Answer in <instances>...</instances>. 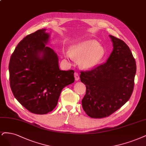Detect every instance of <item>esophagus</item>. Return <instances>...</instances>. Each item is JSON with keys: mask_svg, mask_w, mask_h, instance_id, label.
<instances>
[{"mask_svg": "<svg viewBox=\"0 0 146 146\" xmlns=\"http://www.w3.org/2000/svg\"><path fill=\"white\" fill-rule=\"evenodd\" d=\"M74 77H75V80H76V81H78V80H79L80 77H79V75L78 74L77 72H75L74 73Z\"/></svg>", "mask_w": 146, "mask_h": 146, "instance_id": "obj_1", "label": "esophagus"}]
</instances>
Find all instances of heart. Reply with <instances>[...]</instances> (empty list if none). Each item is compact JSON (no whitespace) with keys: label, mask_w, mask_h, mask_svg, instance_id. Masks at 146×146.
Returning <instances> with one entry per match:
<instances>
[{"label":"heart","mask_w":146,"mask_h":146,"mask_svg":"<svg viewBox=\"0 0 146 146\" xmlns=\"http://www.w3.org/2000/svg\"><path fill=\"white\" fill-rule=\"evenodd\" d=\"M104 54L103 46L94 39H86L74 43L71 46L70 50H64L66 57L69 59L80 58V66L84 69L95 67L101 62Z\"/></svg>","instance_id":"heart-1"}]
</instances>
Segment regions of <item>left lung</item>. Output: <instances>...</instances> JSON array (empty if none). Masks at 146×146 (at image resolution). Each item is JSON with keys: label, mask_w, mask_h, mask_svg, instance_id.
<instances>
[{"label": "left lung", "mask_w": 146, "mask_h": 146, "mask_svg": "<svg viewBox=\"0 0 146 146\" xmlns=\"http://www.w3.org/2000/svg\"><path fill=\"white\" fill-rule=\"evenodd\" d=\"M113 50L105 63L81 72L86 92L82 103L84 112L94 118L106 117L126 103L132 94L137 66L127 45L109 35Z\"/></svg>", "instance_id": "left-lung-1"}]
</instances>
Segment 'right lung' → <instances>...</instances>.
Masks as SVG:
<instances>
[{"mask_svg":"<svg viewBox=\"0 0 146 146\" xmlns=\"http://www.w3.org/2000/svg\"><path fill=\"white\" fill-rule=\"evenodd\" d=\"M46 29L28 35L10 58L9 82L14 96L29 112L46 114L56 107L62 89L74 82L73 70L62 71L58 56L47 46Z\"/></svg>","mask_w":146,"mask_h":146,"instance_id":"add662e5","label":"right lung"}]
</instances>
